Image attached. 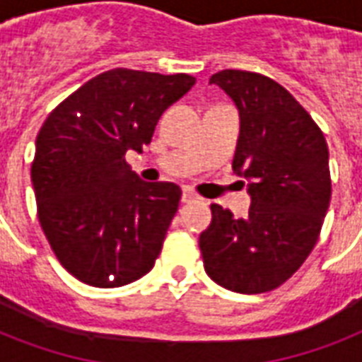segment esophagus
Here are the masks:
<instances>
[{
    "mask_svg": "<svg viewBox=\"0 0 362 362\" xmlns=\"http://www.w3.org/2000/svg\"><path fill=\"white\" fill-rule=\"evenodd\" d=\"M195 199H197V195H195L192 189H187V187L182 189V203H192V201H195Z\"/></svg>",
    "mask_w": 362,
    "mask_h": 362,
    "instance_id": "obj_1",
    "label": "esophagus"
}]
</instances>
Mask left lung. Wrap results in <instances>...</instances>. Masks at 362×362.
I'll return each mask as SVG.
<instances>
[{"label":"left lung","mask_w":362,"mask_h":362,"mask_svg":"<svg viewBox=\"0 0 362 362\" xmlns=\"http://www.w3.org/2000/svg\"><path fill=\"white\" fill-rule=\"evenodd\" d=\"M233 99L240 135L233 170L247 180L246 218L210 204L199 237L206 274L229 291L264 293L289 280L320 237L331 203L329 148L297 99L269 76L226 69L210 76Z\"/></svg>","instance_id":"8db88e82"}]
</instances>
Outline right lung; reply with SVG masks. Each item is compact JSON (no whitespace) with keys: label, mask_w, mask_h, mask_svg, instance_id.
Masks as SVG:
<instances>
[{"label":"right lung","mask_w":362,"mask_h":362,"mask_svg":"<svg viewBox=\"0 0 362 362\" xmlns=\"http://www.w3.org/2000/svg\"><path fill=\"white\" fill-rule=\"evenodd\" d=\"M192 75L110 69L48 115L35 141L31 184L59 263L93 287H120L152 270L182 189L144 182L125 161L186 95Z\"/></svg>","instance_id":"add662e5"}]
</instances>
